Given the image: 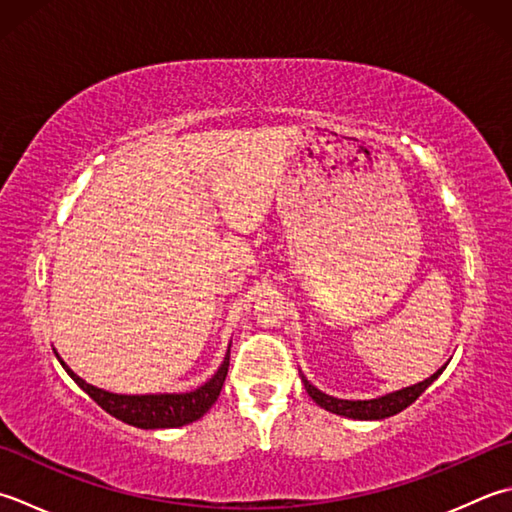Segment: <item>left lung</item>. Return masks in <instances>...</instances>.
Returning a JSON list of instances; mask_svg holds the SVG:
<instances>
[{
    "mask_svg": "<svg viewBox=\"0 0 512 512\" xmlns=\"http://www.w3.org/2000/svg\"><path fill=\"white\" fill-rule=\"evenodd\" d=\"M444 368L446 366H442L435 375H430L428 379H424V382H419L415 386L395 390V393H388V395L377 397V399H357V402H353V399H337V397H330V395L322 393V390L310 384L304 375H302V382H304L306 393L313 397V402L322 406L324 410H328V413L342 415L348 419H386V417L402 413L404 408L413 404L415 399L422 395L439 375H442Z\"/></svg>",
    "mask_w": 512,
    "mask_h": 512,
    "instance_id": "left-lung-1",
    "label": "left lung"
}]
</instances>
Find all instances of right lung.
Returning <instances> with one entry per match:
<instances>
[{
	"label": "right lung",
	"mask_w": 512,
	"mask_h": 512,
	"mask_svg": "<svg viewBox=\"0 0 512 512\" xmlns=\"http://www.w3.org/2000/svg\"><path fill=\"white\" fill-rule=\"evenodd\" d=\"M57 355V353H55ZM59 364L64 366L66 373L73 377V382L88 393V397L102 406L108 415L117 417L119 422L130 424L135 428L155 430V428H179L186 424L197 422L204 417L210 406L217 402L219 393H222L224 379L228 375L230 364V348L226 350V357L217 373L208 379L204 386H199L190 393H159V395H117L108 393L97 386L86 384L82 377L75 375L73 370L66 366L62 357L57 355Z\"/></svg>",
	"instance_id": "right-lung-1"
}]
</instances>
